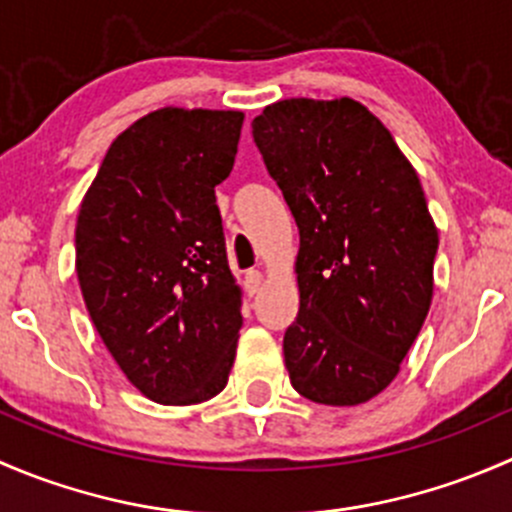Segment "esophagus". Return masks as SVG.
<instances>
[{
	"label": "esophagus",
	"mask_w": 512,
	"mask_h": 512,
	"mask_svg": "<svg viewBox=\"0 0 512 512\" xmlns=\"http://www.w3.org/2000/svg\"><path fill=\"white\" fill-rule=\"evenodd\" d=\"M260 285H262V272H260V270H247V272H245V287H247V292L255 294L257 289H260Z\"/></svg>",
	"instance_id": "obj_1"
}]
</instances>
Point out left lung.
<instances>
[{
    "label": "left lung",
    "instance_id": "1",
    "mask_svg": "<svg viewBox=\"0 0 512 512\" xmlns=\"http://www.w3.org/2000/svg\"><path fill=\"white\" fill-rule=\"evenodd\" d=\"M252 138L299 227L289 381L317 404H364L399 374L431 307L438 232L416 170L352 98L277 101Z\"/></svg>",
    "mask_w": 512,
    "mask_h": 512
}]
</instances>
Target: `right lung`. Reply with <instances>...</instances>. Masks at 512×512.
I'll return each instance as SVG.
<instances>
[{"label":"right lung","mask_w":512,"mask_h":512,"mask_svg":"<svg viewBox=\"0 0 512 512\" xmlns=\"http://www.w3.org/2000/svg\"><path fill=\"white\" fill-rule=\"evenodd\" d=\"M240 111L160 108L108 148L76 220V275L123 374L165 406L225 389L242 327L215 185Z\"/></svg>","instance_id":"add662e5"}]
</instances>
